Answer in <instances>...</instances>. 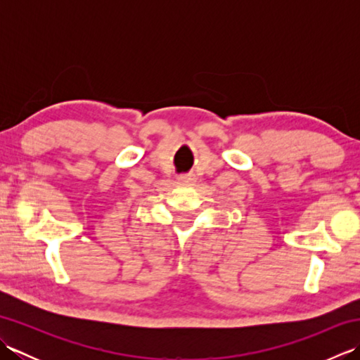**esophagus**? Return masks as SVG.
<instances>
[{
  "mask_svg": "<svg viewBox=\"0 0 360 360\" xmlns=\"http://www.w3.org/2000/svg\"><path fill=\"white\" fill-rule=\"evenodd\" d=\"M179 182H182V184H192V182H195V176L192 174H181L178 178Z\"/></svg>",
  "mask_w": 360,
  "mask_h": 360,
  "instance_id": "1",
  "label": "esophagus"
}]
</instances>
